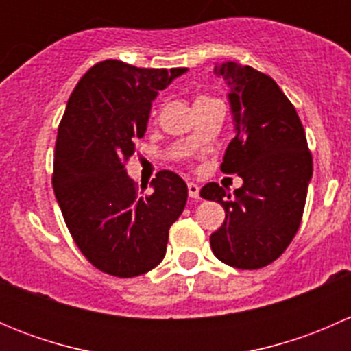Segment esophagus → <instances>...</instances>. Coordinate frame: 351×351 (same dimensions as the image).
Wrapping results in <instances>:
<instances>
[{
    "mask_svg": "<svg viewBox=\"0 0 351 351\" xmlns=\"http://www.w3.org/2000/svg\"><path fill=\"white\" fill-rule=\"evenodd\" d=\"M189 197L193 198V200H198V198H200V189H198L197 183H189Z\"/></svg>",
    "mask_w": 351,
    "mask_h": 351,
    "instance_id": "1",
    "label": "esophagus"
}]
</instances>
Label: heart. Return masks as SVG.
<instances>
[{
  "label": "heart",
  "instance_id": "heart-1",
  "mask_svg": "<svg viewBox=\"0 0 351 351\" xmlns=\"http://www.w3.org/2000/svg\"><path fill=\"white\" fill-rule=\"evenodd\" d=\"M202 98H207V97H202Z\"/></svg>",
  "mask_w": 351,
  "mask_h": 351
}]
</instances>
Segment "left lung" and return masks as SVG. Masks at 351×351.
<instances>
[{
  "label": "left lung",
  "mask_w": 351,
  "mask_h": 351,
  "mask_svg": "<svg viewBox=\"0 0 351 351\" xmlns=\"http://www.w3.org/2000/svg\"><path fill=\"white\" fill-rule=\"evenodd\" d=\"M214 73L229 86L236 123L221 169L238 173L243 186L234 197L217 183L200 190L226 210L210 247L229 267L256 270L277 260L299 231L313 156L295 108L268 74L232 61Z\"/></svg>",
  "instance_id": "1"
}]
</instances>
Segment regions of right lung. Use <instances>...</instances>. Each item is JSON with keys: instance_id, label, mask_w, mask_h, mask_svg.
I'll return each mask as SVG.
<instances>
[{"instance_id": "add662e5", "label": "right lung", "mask_w": 351, "mask_h": 351, "mask_svg": "<svg viewBox=\"0 0 351 351\" xmlns=\"http://www.w3.org/2000/svg\"><path fill=\"white\" fill-rule=\"evenodd\" d=\"M185 71L107 59L88 69L67 100L52 186L74 243L104 274L130 278L158 267L185 208L189 189L176 173L158 171L153 192L144 193L125 171L153 100Z\"/></svg>"}]
</instances>
